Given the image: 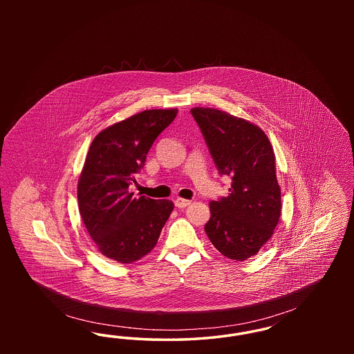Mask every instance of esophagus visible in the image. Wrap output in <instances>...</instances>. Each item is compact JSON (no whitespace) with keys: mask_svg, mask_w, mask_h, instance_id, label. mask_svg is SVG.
<instances>
[{"mask_svg":"<svg viewBox=\"0 0 354 354\" xmlns=\"http://www.w3.org/2000/svg\"><path fill=\"white\" fill-rule=\"evenodd\" d=\"M191 201H188V199H182V198H178L176 201H175V205L178 207V208H185V207H188L189 204H191Z\"/></svg>","mask_w":354,"mask_h":354,"instance_id":"obj_1","label":"esophagus"}]
</instances>
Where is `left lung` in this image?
<instances>
[{"label": "left lung", "instance_id": "left-lung-1", "mask_svg": "<svg viewBox=\"0 0 354 354\" xmlns=\"http://www.w3.org/2000/svg\"><path fill=\"white\" fill-rule=\"evenodd\" d=\"M191 114L220 175L232 179L230 195L209 203L204 231L223 256L244 261L270 240L281 215L274 152L264 131L245 119L209 107Z\"/></svg>", "mask_w": 354, "mask_h": 354}]
</instances>
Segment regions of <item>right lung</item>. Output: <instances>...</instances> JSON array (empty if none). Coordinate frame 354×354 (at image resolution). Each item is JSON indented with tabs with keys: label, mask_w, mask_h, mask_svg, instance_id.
<instances>
[{
	"label": "right lung",
	"mask_w": 354,
	"mask_h": 354,
	"mask_svg": "<svg viewBox=\"0 0 354 354\" xmlns=\"http://www.w3.org/2000/svg\"><path fill=\"white\" fill-rule=\"evenodd\" d=\"M178 109L145 110L104 129L94 138L78 180V205L98 251L122 264L156 245L174 203L135 198L129 187L143 169L153 140Z\"/></svg>",
	"instance_id": "obj_1"
}]
</instances>
